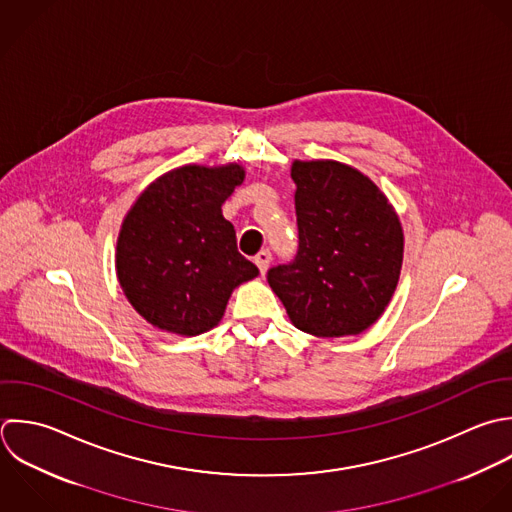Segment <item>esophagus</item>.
<instances>
[{"label":"esophagus","instance_id":"34e87169","mask_svg":"<svg viewBox=\"0 0 512 512\" xmlns=\"http://www.w3.org/2000/svg\"><path fill=\"white\" fill-rule=\"evenodd\" d=\"M269 263H271V251H269V249H263V251H259V253L255 255V265L259 267L261 275H265V273H267Z\"/></svg>","mask_w":512,"mask_h":512}]
</instances>
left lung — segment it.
Here are the masks:
<instances>
[{
    "label": "left lung",
    "mask_w": 512,
    "mask_h": 512,
    "mask_svg": "<svg viewBox=\"0 0 512 512\" xmlns=\"http://www.w3.org/2000/svg\"><path fill=\"white\" fill-rule=\"evenodd\" d=\"M299 247L267 271L293 325L317 337L357 335L389 305L403 229L379 187L337 161H295Z\"/></svg>",
    "instance_id": "8db88e82"
}]
</instances>
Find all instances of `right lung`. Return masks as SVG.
I'll list each match as a JSON object with an SVG mask.
<instances>
[{
	"label": "right lung",
	"instance_id": "right-lung-1",
	"mask_svg": "<svg viewBox=\"0 0 512 512\" xmlns=\"http://www.w3.org/2000/svg\"><path fill=\"white\" fill-rule=\"evenodd\" d=\"M239 165L179 167L151 183L117 241L119 285L151 325L199 335L223 317L231 291L259 269L237 251L221 205L243 183Z\"/></svg>",
	"mask_w": 512,
	"mask_h": 512
}]
</instances>
